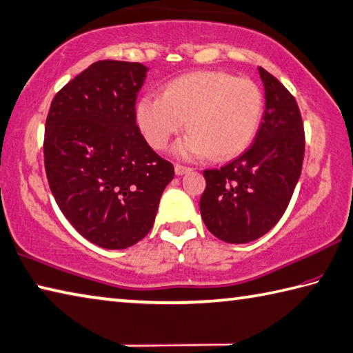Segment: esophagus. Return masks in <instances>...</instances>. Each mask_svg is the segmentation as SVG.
Wrapping results in <instances>:
<instances>
[{
  "instance_id": "esophagus-1",
  "label": "esophagus",
  "mask_w": 353,
  "mask_h": 353,
  "mask_svg": "<svg viewBox=\"0 0 353 353\" xmlns=\"http://www.w3.org/2000/svg\"><path fill=\"white\" fill-rule=\"evenodd\" d=\"M192 169L188 168V165H181V164H175V174L176 175H184L188 174V172H190Z\"/></svg>"
}]
</instances>
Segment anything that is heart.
Segmentation results:
<instances>
[{
    "instance_id": "obj_1",
    "label": "heart",
    "mask_w": 353,
    "mask_h": 353,
    "mask_svg": "<svg viewBox=\"0 0 353 353\" xmlns=\"http://www.w3.org/2000/svg\"><path fill=\"white\" fill-rule=\"evenodd\" d=\"M139 130L155 149H164L183 129L189 134L175 144L181 158H234L249 148L263 117V94L255 81L225 72H194L172 79L161 97L138 99Z\"/></svg>"
}]
</instances>
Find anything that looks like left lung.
<instances>
[{"label": "left lung", "instance_id": "left-lung-1", "mask_svg": "<svg viewBox=\"0 0 353 353\" xmlns=\"http://www.w3.org/2000/svg\"><path fill=\"white\" fill-rule=\"evenodd\" d=\"M265 109L255 143L219 169H205L199 199L210 234L225 243L258 239L280 221L300 179L304 125L294 95L259 68Z\"/></svg>", "mask_w": 353, "mask_h": 353}]
</instances>
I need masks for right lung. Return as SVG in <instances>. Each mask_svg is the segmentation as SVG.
<instances>
[{"mask_svg": "<svg viewBox=\"0 0 353 353\" xmlns=\"http://www.w3.org/2000/svg\"><path fill=\"white\" fill-rule=\"evenodd\" d=\"M148 68L103 59L52 99L44 168L58 208L104 249L137 244L154 225L175 169L139 132L135 103Z\"/></svg>", "mask_w": 353, "mask_h": 353, "instance_id": "add662e5", "label": "right lung"}]
</instances>
